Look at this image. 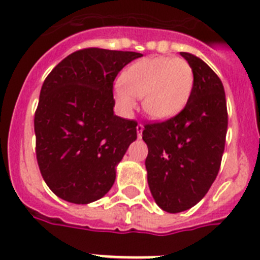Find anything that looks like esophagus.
I'll list each match as a JSON object with an SVG mask.
<instances>
[{
	"label": "esophagus",
	"instance_id": "1",
	"mask_svg": "<svg viewBox=\"0 0 260 260\" xmlns=\"http://www.w3.org/2000/svg\"><path fill=\"white\" fill-rule=\"evenodd\" d=\"M143 125L142 123H138L137 126V133H138V138H141L142 137V132H143Z\"/></svg>",
	"mask_w": 260,
	"mask_h": 260
}]
</instances>
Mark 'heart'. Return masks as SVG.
Segmentation results:
<instances>
[{
    "label": "heart",
    "instance_id": "b5f03b06",
    "mask_svg": "<svg viewBox=\"0 0 260 260\" xmlns=\"http://www.w3.org/2000/svg\"><path fill=\"white\" fill-rule=\"evenodd\" d=\"M121 84L114 93L125 112L134 109V96L143 98L144 113L156 121H165L186 105L191 95L194 73L189 62L180 57H144L123 71Z\"/></svg>",
    "mask_w": 260,
    "mask_h": 260
}]
</instances>
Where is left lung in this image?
<instances>
[{"label": "left lung", "mask_w": 260, "mask_h": 260, "mask_svg": "<svg viewBox=\"0 0 260 260\" xmlns=\"http://www.w3.org/2000/svg\"><path fill=\"white\" fill-rule=\"evenodd\" d=\"M194 73L185 108L162 122L147 123V180L161 210L171 213L194 207L219 173L228 128L224 87L199 57L181 52Z\"/></svg>", "instance_id": "8db88e82"}]
</instances>
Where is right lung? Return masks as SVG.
<instances>
[{"label": "right lung", "instance_id": "obj_1", "mask_svg": "<svg viewBox=\"0 0 260 260\" xmlns=\"http://www.w3.org/2000/svg\"><path fill=\"white\" fill-rule=\"evenodd\" d=\"M141 53L87 48L45 78L35 112L36 158L50 190L87 204L113 186L116 167L137 139L135 121L113 112V82Z\"/></svg>", "mask_w": 260, "mask_h": 260}]
</instances>
